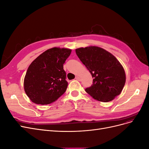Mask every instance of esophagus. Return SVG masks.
I'll return each instance as SVG.
<instances>
[{
  "instance_id": "34e87169",
  "label": "esophagus",
  "mask_w": 149,
  "mask_h": 149,
  "mask_svg": "<svg viewBox=\"0 0 149 149\" xmlns=\"http://www.w3.org/2000/svg\"><path fill=\"white\" fill-rule=\"evenodd\" d=\"M75 79H76V80H78V81H81V78L79 77V76H76V78H75Z\"/></svg>"
}]
</instances>
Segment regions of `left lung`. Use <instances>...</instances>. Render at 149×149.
<instances>
[{"label":"left lung","mask_w":149,"mask_h":149,"mask_svg":"<svg viewBox=\"0 0 149 149\" xmlns=\"http://www.w3.org/2000/svg\"><path fill=\"white\" fill-rule=\"evenodd\" d=\"M76 55L93 78V84L85 91L97 101L107 102L121 93L125 83L124 68L106 49L96 46L76 49Z\"/></svg>","instance_id":"obj_1"}]
</instances>
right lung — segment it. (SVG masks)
Segmentation results:
<instances>
[{
	"label": "right lung",
	"mask_w": 149,
	"mask_h": 149,
	"mask_svg": "<svg viewBox=\"0 0 149 149\" xmlns=\"http://www.w3.org/2000/svg\"><path fill=\"white\" fill-rule=\"evenodd\" d=\"M71 53L69 48L53 47L31 62L25 76L24 88L33 102L48 104L65 93L68 82L63 64Z\"/></svg>",
	"instance_id": "1"
}]
</instances>
